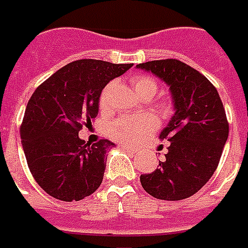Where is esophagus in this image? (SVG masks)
Segmentation results:
<instances>
[{
  "label": "esophagus",
  "instance_id": "34e87169",
  "mask_svg": "<svg viewBox=\"0 0 248 248\" xmlns=\"http://www.w3.org/2000/svg\"><path fill=\"white\" fill-rule=\"evenodd\" d=\"M120 147L122 148V149H126V151H127L128 153H136V152H138V151H136V149H135V148L127 147V145H124V144H121Z\"/></svg>",
  "mask_w": 248,
  "mask_h": 248
}]
</instances>
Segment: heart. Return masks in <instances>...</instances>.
<instances>
[{"label":"heart","mask_w":248,"mask_h":248,"mask_svg":"<svg viewBox=\"0 0 248 248\" xmlns=\"http://www.w3.org/2000/svg\"><path fill=\"white\" fill-rule=\"evenodd\" d=\"M134 89L139 95L144 93H155L157 91V82L149 76H139L132 81ZM107 105V91L101 93L100 107ZM155 127V120L152 116H126L117 120L110 127V134L117 141L124 144H134L143 139Z\"/></svg>","instance_id":"heart-1"}]
</instances>
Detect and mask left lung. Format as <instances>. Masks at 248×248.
<instances>
[{
    "label": "left lung",
    "instance_id": "1",
    "mask_svg": "<svg viewBox=\"0 0 248 248\" xmlns=\"http://www.w3.org/2000/svg\"><path fill=\"white\" fill-rule=\"evenodd\" d=\"M136 68L162 79L173 105L172 117L159 134V139L170 141L165 161L141 175L140 183L155 198L185 200L210 180L219 165L229 134L224 105L215 86L180 60H152Z\"/></svg>",
    "mask_w": 248,
    "mask_h": 248
}]
</instances>
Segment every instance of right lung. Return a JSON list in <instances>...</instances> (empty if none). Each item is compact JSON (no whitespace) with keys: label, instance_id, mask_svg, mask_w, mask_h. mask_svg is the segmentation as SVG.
Returning a JSON list of instances; mask_svg holds the SVG:
<instances>
[{"label":"right lung","instance_id":"obj_1","mask_svg":"<svg viewBox=\"0 0 248 248\" xmlns=\"http://www.w3.org/2000/svg\"><path fill=\"white\" fill-rule=\"evenodd\" d=\"M132 64L76 60L55 72L29 99L20 127L23 151L34 180L56 200H83L100 186L107 139L90 145L78 131L97 116L101 91Z\"/></svg>","mask_w":248,"mask_h":248}]
</instances>
